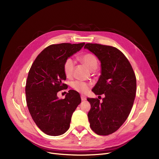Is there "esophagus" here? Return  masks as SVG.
<instances>
[{
	"mask_svg": "<svg viewBox=\"0 0 159 159\" xmlns=\"http://www.w3.org/2000/svg\"><path fill=\"white\" fill-rule=\"evenodd\" d=\"M80 97H81V100L82 101H86V97H85L84 95H81L80 96Z\"/></svg>",
	"mask_w": 159,
	"mask_h": 159,
	"instance_id": "34e87169",
	"label": "esophagus"
}]
</instances>
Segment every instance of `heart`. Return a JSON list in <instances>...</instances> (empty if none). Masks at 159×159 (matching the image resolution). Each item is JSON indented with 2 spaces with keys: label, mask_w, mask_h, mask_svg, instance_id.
Instances as JSON below:
<instances>
[{
  "label": "heart",
  "mask_w": 159,
  "mask_h": 159,
  "mask_svg": "<svg viewBox=\"0 0 159 159\" xmlns=\"http://www.w3.org/2000/svg\"><path fill=\"white\" fill-rule=\"evenodd\" d=\"M79 60L85 64L91 70H96L98 66V61L96 57L91 53H87L82 55L79 57ZM74 66L75 62L72 58H68L65 60L63 64V71L66 77H71L74 70ZM71 86L75 90L79 93H86L89 91L90 85L84 81L75 80L72 82Z\"/></svg>",
  "instance_id": "obj_1"
}]
</instances>
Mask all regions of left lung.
Segmentation results:
<instances>
[{"label":"left lung","mask_w":159,"mask_h":159,"mask_svg":"<svg viewBox=\"0 0 159 159\" xmlns=\"http://www.w3.org/2000/svg\"><path fill=\"white\" fill-rule=\"evenodd\" d=\"M84 48L101 62V75L92 91L105 96L102 102L97 98H87L91 104L89 126L97 135H108L119 129L131 112L136 95L135 74L126 57L117 48L91 43L86 44Z\"/></svg>","instance_id":"obj_1"}]
</instances>
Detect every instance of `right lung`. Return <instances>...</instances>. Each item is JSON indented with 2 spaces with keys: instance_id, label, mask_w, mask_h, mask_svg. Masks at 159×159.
Wrapping results in <instances>:
<instances>
[{
  "instance_id": "right-lung-1",
  "label": "right lung",
  "mask_w": 159,
  "mask_h": 159,
  "mask_svg": "<svg viewBox=\"0 0 159 159\" xmlns=\"http://www.w3.org/2000/svg\"><path fill=\"white\" fill-rule=\"evenodd\" d=\"M84 44L49 45L38 55L29 71L25 88L27 106L33 121L48 135L64 134L70 128L73 113L81 102L76 91L69 90L65 98L61 99L57 93L68 88L62 83L66 79L63 71L65 60Z\"/></svg>"
}]
</instances>
